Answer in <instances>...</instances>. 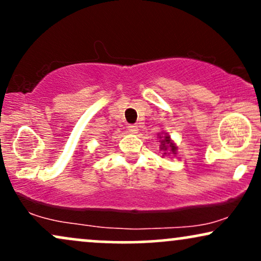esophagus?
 Returning <instances> with one entry per match:
<instances>
[{
	"instance_id": "34e87169",
	"label": "esophagus",
	"mask_w": 261,
	"mask_h": 261,
	"mask_svg": "<svg viewBox=\"0 0 261 261\" xmlns=\"http://www.w3.org/2000/svg\"><path fill=\"white\" fill-rule=\"evenodd\" d=\"M127 130H128V133H131V134H137L139 128H137L136 125H128Z\"/></svg>"
}]
</instances>
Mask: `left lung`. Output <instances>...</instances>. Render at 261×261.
Returning <instances> with one entry per match:
<instances>
[{"mask_svg":"<svg viewBox=\"0 0 261 261\" xmlns=\"http://www.w3.org/2000/svg\"><path fill=\"white\" fill-rule=\"evenodd\" d=\"M161 146H162L161 148L164 149V151H169V152H172V153L175 154V149H176V147H175L174 145H173L172 142H170L169 136H166L163 140L161 141ZM164 154H166V153H164Z\"/></svg>","mask_w":261,"mask_h":261,"instance_id":"1","label":"left lung"}]
</instances>
